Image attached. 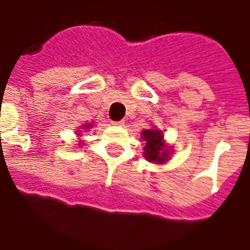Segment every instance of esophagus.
<instances>
[{"mask_svg":"<svg viewBox=\"0 0 250 250\" xmlns=\"http://www.w3.org/2000/svg\"><path fill=\"white\" fill-rule=\"evenodd\" d=\"M115 125H125V120H118V122H112Z\"/></svg>","mask_w":250,"mask_h":250,"instance_id":"34e87169","label":"esophagus"}]
</instances>
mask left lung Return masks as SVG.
Wrapping results in <instances>:
<instances>
[{
  "instance_id": "left-lung-1",
  "label": "left lung",
  "mask_w": 250,
  "mask_h": 250,
  "mask_svg": "<svg viewBox=\"0 0 250 250\" xmlns=\"http://www.w3.org/2000/svg\"><path fill=\"white\" fill-rule=\"evenodd\" d=\"M143 141L146 142L145 146V158L148 162L163 163L167 161V151L163 143V134L158 130H145L143 131Z\"/></svg>"
}]
</instances>
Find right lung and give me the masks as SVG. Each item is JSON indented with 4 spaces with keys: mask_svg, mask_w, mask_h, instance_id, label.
I'll return each mask as SVG.
<instances>
[{
    "mask_svg": "<svg viewBox=\"0 0 250 250\" xmlns=\"http://www.w3.org/2000/svg\"><path fill=\"white\" fill-rule=\"evenodd\" d=\"M84 127H89V125H84Z\"/></svg>",
    "mask_w": 250,
    "mask_h": 250,
    "instance_id": "right-lung-1",
    "label": "right lung"
}]
</instances>
